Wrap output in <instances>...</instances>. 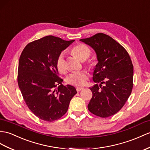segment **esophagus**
I'll use <instances>...</instances> for the list:
<instances>
[{
    "label": "esophagus",
    "mask_w": 150,
    "mask_h": 150,
    "mask_svg": "<svg viewBox=\"0 0 150 150\" xmlns=\"http://www.w3.org/2000/svg\"><path fill=\"white\" fill-rule=\"evenodd\" d=\"M82 89H83V87H80V86H79V87L76 88V90H77V92H79V91L81 90Z\"/></svg>",
    "instance_id": "obj_1"
}]
</instances>
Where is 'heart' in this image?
Here are the masks:
<instances>
[{
    "label": "heart",
    "instance_id": "heart-1",
    "mask_svg": "<svg viewBox=\"0 0 150 150\" xmlns=\"http://www.w3.org/2000/svg\"><path fill=\"white\" fill-rule=\"evenodd\" d=\"M71 53L78 57L80 60L85 61L88 58L91 54V50L87 46L83 44H78L73 46L71 49ZM56 66L58 71L61 73H63L65 69V62L64 53H61L58 55L57 61ZM89 66L90 67H93V64H90ZM88 78V75L85 71L72 72L69 74L67 78V83L72 85L74 86H82L85 85V83Z\"/></svg>",
    "mask_w": 150,
    "mask_h": 150
}]
</instances>
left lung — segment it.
<instances>
[{"label": "left lung", "instance_id": "obj_1", "mask_svg": "<svg viewBox=\"0 0 150 150\" xmlns=\"http://www.w3.org/2000/svg\"><path fill=\"white\" fill-rule=\"evenodd\" d=\"M80 41L92 47L98 60L93 74L97 84L90 88L93 95L88 109L101 118L114 115L125 105L132 90L134 67L129 54L103 33Z\"/></svg>", "mask_w": 150, "mask_h": 150}]
</instances>
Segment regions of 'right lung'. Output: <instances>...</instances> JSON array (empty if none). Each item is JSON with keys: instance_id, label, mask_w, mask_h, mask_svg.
<instances>
[{"instance_id": "right-lung-1", "label": "right lung", "mask_w": 150, "mask_h": 150, "mask_svg": "<svg viewBox=\"0 0 150 150\" xmlns=\"http://www.w3.org/2000/svg\"><path fill=\"white\" fill-rule=\"evenodd\" d=\"M74 41L47 35L28 43L21 54L18 86L28 108L39 119L52 122L60 118L77 93L74 86L62 84L56 66L58 55Z\"/></svg>"}]
</instances>
